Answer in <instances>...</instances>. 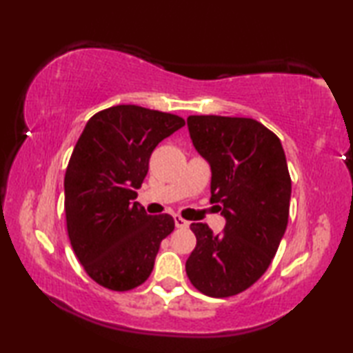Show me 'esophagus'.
Listing matches in <instances>:
<instances>
[{
  "instance_id": "esophagus-1",
  "label": "esophagus",
  "mask_w": 353,
  "mask_h": 353,
  "mask_svg": "<svg viewBox=\"0 0 353 353\" xmlns=\"http://www.w3.org/2000/svg\"><path fill=\"white\" fill-rule=\"evenodd\" d=\"M174 224H176L177 229H187L188 221H185L183 218L179 216V214H174Z\"/></svg>"
}]
</instances>
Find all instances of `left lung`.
I'll return each mask as SVG.
<instances>
[{"mask_svg": "<svg viewBox=\"0 0 353 353\" xmlns=\"http://www.w3.org/2000/svg\"><path fill=\"white\" fill-rule=\"evenodd\" d=\"M190 139L212 170V204L224 230L193 223L196 248L185 263L202 294L229 297L270 268L288 224L291 179L282 143L252 118L191 115Z\"/></svg>", "mask_w": 353, "mask_h": 353, "instance_id": "8db88e82", "label": "left lung"}]
</instances>
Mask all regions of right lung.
Listing matches in <instances>:
<instances>
[{
	"mask_svg": "<svg viewBox=\"0 0 353 353\" xmlns=\"http://www.w3.org/2000/svg\"><path fill=\"white\" fill-rule=\"evenodd\" d=\"M183 118L140 105H115L88 119L65 172V214L77 260L94 282L129 291L151 276L170 214H148L137 199L160 141Z\"/></svg>",
	"mask_w": 353,
	"mask_h": 353,
	"instance_id": "add662e5",
	"label": "right lung"
}]
</instances>
